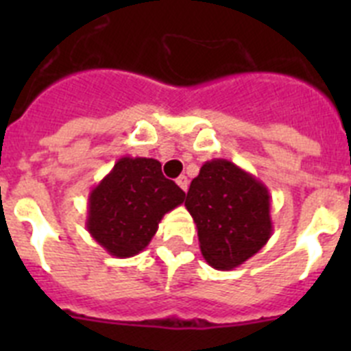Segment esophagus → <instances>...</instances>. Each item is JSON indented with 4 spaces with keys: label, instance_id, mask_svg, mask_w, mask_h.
Masks as SVG:
<instances>
[{
    "label": "esophagus",
    "instance_id": "obj_1",
    "mask_svg": "<svg viewBox=\"0 0 351 351\" xmlns=\"http://www.w3.org/2000/svg\"><path fill=\"white\" fill-rule=\"evenodd\" d=\"M178 186L179 188H181L182 191H188V184H190V181H188V178H186V176H179L178 178Z\"/></svg>",
    "mask_w": 351,
    "mask_h": 351
}]
</instances>
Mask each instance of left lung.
<instances>
[{
    "instance_id": "left-lung-1",
    "label": "left lung",
    "mask_w": 351,
    "mask_h": 351,
    "mask_svg": "<svg viewBox=\"0 0 351 351\" xmlns=\"http://www.w3.org/2000/svg\"><path fill=\"white\" fill-rule=\"evenodd\" d=\"M184 206L197 225L202 256L218 271L239 267L272 235L267 186L223 158L204 163Z\"/></svg>"
}]
</instances>
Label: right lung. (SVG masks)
<instances>
[{
  "instance_id": "right-lung-1",
  "label": "right lung",
  "mask_w": 351,
  "mask_h": 351,
  "mask_svg": "<svg viewBox=\"0 0 351 351\" xmlns=\"http://www.w3.org/2000/svg\"><path fill=\"white\" fill-rule=\"evenodd\" d=\"M184 198L160 161L123 156L89 193L86 228L108 255L130 258L147 247L163 216Z\"/></svg>"
}]
</instances>
